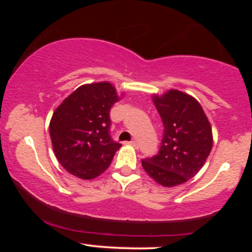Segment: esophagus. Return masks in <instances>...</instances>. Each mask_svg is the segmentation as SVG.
I'll return each instance as SVG.
<instances>
[{"instance_id": "esophagus-1", "label": "esophagus", "mask_w": 252, "mask_h": 252, "mask_svg": "<svg viewBox=\"0 0 252 252\" xmlns=\"http://www.w3.org/2000/svg\"><path fill=\"white\" fill-rule=\"evenodd\" d=\"M128 144H130V146H134L137 148V143H136V141H130V142H128Z\"/></svg>"}]
</instances>
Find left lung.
<instances>
[{
	"instance_id": "obj_1",
	"label": "left lung",
	"mask_w": 252,
	"mask_h": 252,
	"mask_svg": "<svg viewBox=\"0 0 252 252\" xmlns=\"http://www.w3.org/2000/svg\"><path fill=\"white\" fill-rule=\"evenodd\" d=\"M163 123L160 149L142 160L150 178L164 187H174L193 178L209 158L213 137L211 124L195 98L179 90L153 96Z\"/></svg>"
}]
</instances>
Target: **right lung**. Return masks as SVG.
I'll list each match as a JSON object with an SVG mask.
<instances>
[{"instance_id": "obj_1", "label": "right lung", "mask_w": 252, "mask_h": 252, "mask_svg": "<svg viewBox=\"0 0 252 252\" xmlns=\"http://www.w3.org/2000/svg\"><path fill=\"white\" fill-rule=\"evenodd\" d=\"M120 100L108 82L78 88L53 112L50 135L60 164L90 180L105 172L122 144L110 136V109Z\"/></svg>"}]
</instances>
